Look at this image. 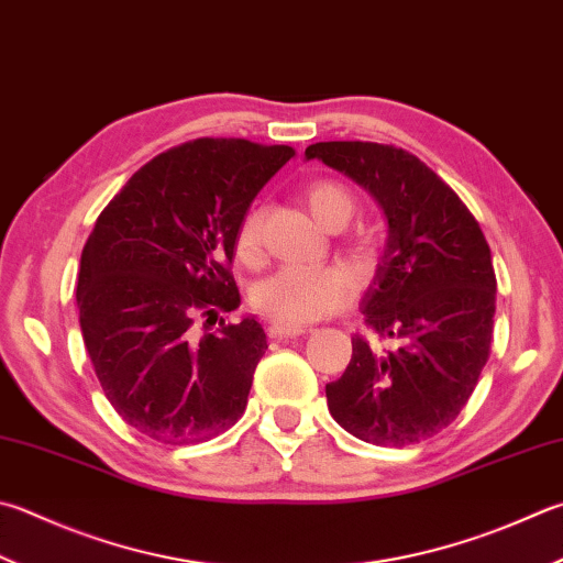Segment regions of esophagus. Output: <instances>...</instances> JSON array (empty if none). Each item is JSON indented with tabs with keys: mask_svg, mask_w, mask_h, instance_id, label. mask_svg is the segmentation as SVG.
I'll return each mask as SVG.
<instances>
[{
	"mask_svg": "<svg viewBox=\"0 0 563 563\" xmlns=\"http://www.w3.org/2000/svg\"><path fill=\"white\" fill-rule=\"evenodd\" d=\"M267 333H269V338H277V341H284V338H296V335L306 333V328H301V325H284V323H272V325L267 328Z\"/></svg>",
	"mask_w": 563,
	"mask_h": 563,
	"instance_id": "34e87169",
	"label": "esophagus"
}]
</instances>
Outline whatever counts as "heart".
I'll return each mask as SVG.
<instances>
[{"instance_id": "b5f03b06", "label": "heart", "mask_w": 563, "mask_h": 563, "mask_svg": "<svg viewBox=\"0 0 563 563\" xmlns=\"http://www.w3.org/2000/svg\"><path fill=\"white\" fill-rule=\"evenodd\" d=\"M311 216L323 228H343L355 210L350 190L335 181H316L303 194ZM262 213L250 210L238 228V254L245 262L260 257ZM353 299V282L335 267H311V264H286L254 289V306L272 321L284 325H306Z\"/></svg>"}]
</instances>
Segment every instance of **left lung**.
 I'll list each match as a JSON object with an SVG mask.
<instances>
[{
	"instance_id": "8db88e82",
	"label": "left lung",
	"mask_w": 563,
	"mask_h": 563,
	"mask_svg": "<svg viewBox=\"0 0 563 563\" xmlns=\"http://www.w3.org/2000/svg\"><path fill=\"white\" fill-rule=\"evenodd\" d=\"M306 158L363 186L389 225L363 316L395 345L355 335L345 373L325 385L328 411L375 446L437 437L490 355L497 282L478 220L421 158L391 144L318 142Z\"/></svg>"
}]
</instances>
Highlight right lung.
Masks as SVG:
<instances>
[{"mask_svg":"<svg viewBox=\"0 0 563 563\" xmlns=\"http://www.w3.org/2000/svg\"><path fill=\"white\" fill-rule=\"evenodd\" d=\"M291 146L186 142L144 164L82 247L78 311L104 397L144 437L186 446L228 431L267 350L254 318L194 335L196 316L235 311L238 228Z\"/></svg>","mask_w":563,"mask_h":563,"instance_id":"right-lung-1","label":"right lung"}]
</instances>
